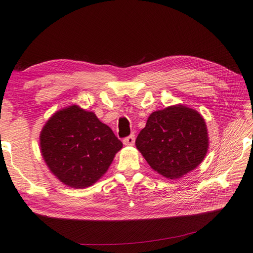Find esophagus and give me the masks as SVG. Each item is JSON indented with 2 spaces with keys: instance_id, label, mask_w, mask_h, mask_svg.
Returning a JSON list of instances; mask_svg holds the SVG:
<instances>
[{
  "instance_id": "esophagus-1",
  "label": "esophagus",
  "mask_w": 253,
  "mask_h": 253,
  "mask_svg": "<svg viewBox=\"0 0 253 253\" xmlns=\"http://www.w3.org/2000/svg\"><path fill=\"white\" fill-rule=\"evenodd\" d=\"M134 142H135V135H133V134L124 139V144H125V145H126V146H128V145H133V144H134Z\"/></svg>"
}]
</instances>
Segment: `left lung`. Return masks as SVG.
Returning a JSON list of instances; mask_svg holds the SVG:
<instances>
[{
  "instance_id": "1",
  "label": "left lung",
  "mask_w": 253,
  "mask_h": 253,
  "mask_svg": "<svg viewBox=\"0 0 253 253\" xmlns=\"http://www.w3.org/2000/svg\"><path fill=\"white\" fill-rule=\"evenodd\" d=\"M136 147L159 175L179 179L205 158L210 147L205 120L182 104L155 111L139 133Z\"/></svg>"
}]
</instances>
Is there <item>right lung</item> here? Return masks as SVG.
<instances>
[{
    "instance_id": "obj_1",
    "label": "right lung",
    "mask_w": 253,
    "mask_h": 253,
    "mask_svg": "<svg viewBox=\"0 0 253 253\" xmlns=\"http://www.w3.org/2000/svg\"><path fill=\"white\" fill-rule=\"evenodd\" d=\"M40 146L49 170L60 182L85 188L107 172L123 142L93 112L72 104L48 119Z\"/></svg>"
}]
</instances>
